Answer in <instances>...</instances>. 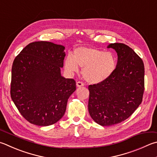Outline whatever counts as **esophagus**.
Instances as JSON below:
<instances>
[{"instance_id":"obj_1","label":"esophagus","mask_w":157,"mask_h":157,"mask_svg":"<svg viewBox=\"0 0 157 157\" xmlns=\"http://www.w3.org/2000/svg\"><path fill=\"white\" fill-rule=\"evenodd\" d=\"M76 86L77 87H81V86H84V84L82 83V82H77L76 83Z\"/></svg>"}]
</instances>
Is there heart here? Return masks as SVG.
I'll list each match as a JSON object with an SVG mask.
<instances>
[{
  "label": "heart",
  "instance_id": "1",
  "mask_svg": "<svg viewBox=\"0 0 157 157\" xmlns=\"http://www.w3.org/2000/svg\"><path fill=\"white\" fill-rule=\"evenodd\" d=\"M117 61L113 54L90 47H79L74 50L73 57L68 56L64 67L69 73H75L79 67L83 68L82 74L90 84H98L106 80L116 68Z\"/></svg>",
  "mask_w": 157,
  "mask_h": 157
}]
</instances>
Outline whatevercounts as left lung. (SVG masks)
Here are the masks:
<instances>
[{
    "label": "left lung",
    "instance_id": "1",
    "mask_svg": "<svg viewBox=\"0 0 157 157\" xmlns=\"http://www.w3.org/2000/svg\"><path fill=\"white\" fill-rule=\"evenodd\" d=\"M107 48L117 53L115 69L106 80L88 86V112L102 126L126 120L141 104L144 92V64L140 57L122 43H111Z\"/></svg>",
    "mask_w": 157,
    "mask_h": 157
}]
</instances>
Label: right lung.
<instances>
[{
    "label": "right lung",
    "mask_w": 157,
    "mask_h": 157,
    "mask_svg": "<svg viewBox=\"0 0 157 157\" xmlns=\"http://www.w3.org/2000/svg\"><path fill=\"white\" fill-rule=\"evenodd\" d=\"M65 47L51 42L27 45L14 59L11 98L31 124L47 126L64 116L75 81L61 75Z\"/></svg>",
    "instance_id": "add662e5"
}]
</instances>
